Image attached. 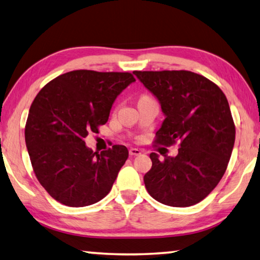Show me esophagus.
Instances as JSON below:
<instances>
[{"label":"esophagus","instance_id":"esophagus-1","mask_svg":"<svg viewBox=\"0 0 260 260\" xmlns=\"http://www.w3.org/2000/svg\"><path fill=\"white\" fill-rule=\"evenodd\" d=\"M129 155L131 156H139V155H141V150L138 148H131L129 149Z\"/></svg>","mask_w":260,"mask_h":260}]
</instances>
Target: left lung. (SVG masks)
<instances>
[{"instance_id":"left-lung-1","label":"left lung","mask_w":260,"mask_h":260,"mask_svg":"<svg viewBox=\"0 0 260 260\" xmlns=\"http://www.w3.org/2000/svg\"><path fill=\"white\" fill-rule=\"evenodd\" d=\"M160 102L166 118L153 143L171 147L175 157L160 160L150 153L152 166L144 184L152 199L186 208L200 203L226 172L235 142V125L222 90L190 71H134Z\"/></svg>"}]
</instances>
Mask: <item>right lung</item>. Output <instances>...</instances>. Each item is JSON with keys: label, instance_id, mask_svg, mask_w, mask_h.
I'll use <instances>...</instances> for the list:
<instances>
[{"label": "right lung", "instance_id": "obj_1", "mask_svg": "<svg viewBox=\"0 0 260 260\" xmlns=\"http://www.w3.org/2000/svg\"><path fill=\"white\" fill-rule=\"evenodd\" d=\"M135 78L129 72L76 70L39 91L29 108L25 142L35 177L59 203L81 208L104 199L128 158L125 146L101 153L86 147L114 100Z\"/></svg>", "mask_w": 260, "mask_h": 260}]
</instances>
